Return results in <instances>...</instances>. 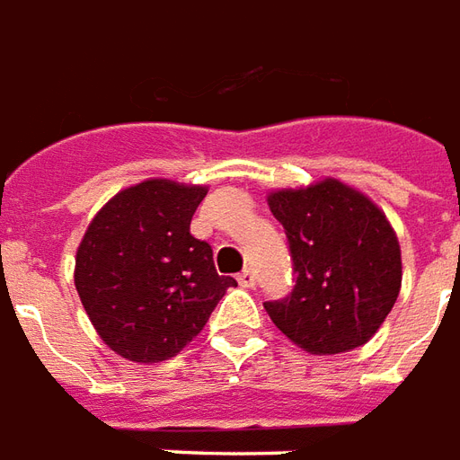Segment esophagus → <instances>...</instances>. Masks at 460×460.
Masks as SVG:
<instances>
[{"mask_svg": "<svg viewBox=\"0 0 460 460\" xmlns=\"http://www.w3.org/2000/svg\"><path fill=\"white\" fill-rule=\"evenodd\" d=\"M254 281H257V277H254L252 270H243L240 274H237V284H240V287H244V289H252Z\"/></svg>", "mask_w": 460, "mask_h": 460, "instance_id": "obj_1", "label": "esophagus"}]
</instances>
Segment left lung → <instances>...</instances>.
<instances>
[{"label":"left lung","mask_w":460,"mask_h":460,"mask_svg":"<svg viewBox=\"0 0 460 460\" xmlns=\"http://www.w3.org/2000/svg\"><path fill=\"white\" fill-rule=\"evenodd\" d=\"M289 240L294 289L264 308L291 343L314 355L370 341L402 287L397 234L380 208L336 179L267 198Z\"/></svg>","instance_id":"1"}]
</instances>
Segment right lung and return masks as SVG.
Here are the masks:
<instances>
[{"label": "right lung", "mask_w": 460, "mask_h": 460, "mask_svg": "<svg viewBox=\"0 0 460 460\" xmlns=\"http://www.w3.org/2000/svg\"><path fill=\"white\" fill-rule=\"evenodd\" d=\"M206 186L149 179L119 190L93 217L75 254V289L102 338L134 363L181 353L237 287L190 234Z\"/></svg>", "instance_id": "obj_1"}]
</instances>
